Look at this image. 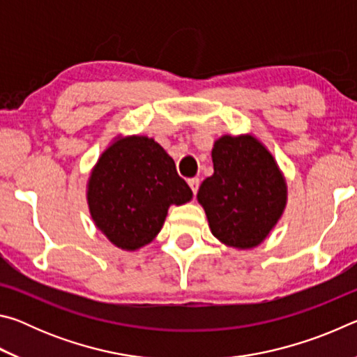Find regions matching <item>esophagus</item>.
<instances>
[{"instance_id": "34e87169", "label": "esophagus", "mask_w": 357, "mask_h": 357, "mask_svg": "<svg viewBox=\"0 0 357 357\" xmlns=\"http://www.w3.org/2000/svg\"><path fill=\"white\" fill-rule=\"evenodd\" d=\"M189 185H190V189H192V192H193V195H197L198 187H200V179H198V178L189 179Z\"/></svg>"}]
</instances>
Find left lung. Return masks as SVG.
I'll use <instances>...</instances> for the list:
<instances>
[{"mask_svg": "<svg viewBox=\"0 0 357 357\" xmlns=\"http://www.w3.org/2000/svg\"><path fill=\"white\" fill-rule=\"evenodd\" d=\"M211 155L214 174L197 193L211 233L233 249H255L287 208V179L271 151L253 134L219 137Z\"/></svg>", "mask_w": 357, "mask_h": 357, "instance_id": "1", "label": "left lung"}]
</instances>
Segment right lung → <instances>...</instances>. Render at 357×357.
Wrapping results in <instances>:
<instances>
[{"label": "right lung", "mask_w": 357, "mask_h": 357, "mask_svg": "<svg viewBox=\"0 0 357 357\" xmlns=\"http://www.w3.org/2000/svg\"><path fill=\"white\" fill-rule=\"evenodd\" d=\"M193 193L154 138L116 135L91 168L86 202L96 228L113 245L135 252L153 243L168 208Z\"/></svg>", "instance_id": "right-lung-1"}]
</instances>
